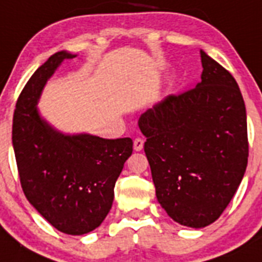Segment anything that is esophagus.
<instances>
[{"instance_id":"esophagus-1","label":"esophagus","mask_w":262,"mask_h":262,"mask_svg":"<svg viewBox=\"0 0 262 262\" xmlns=\"http://www.w3.org/2000/svg\"><path fill=\"white\" fill-rule=\"evenodd\" d=\"M143 147H144V139L136 138L135 140H134V149H135V151H142Z\"/></svg>"}]
</instances>
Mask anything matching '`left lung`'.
I'll return each mask as SVG.
<instances>
[{
  "label": "left lung",
  "instance_id": "1",
  "mask_svg": "<svg viewBox=\"0 0 262 262\" xmlns=\"http://www.w3.org/2000/svg\"><path fill=\"white\" fill-rule=\"evenodd\" d=\"M202 81L139 118L157 201L173 221L202 228L235 195L248 164L244 99L230 72L201 51Z\"/></svg>",
  "mask_w": 262,
  "mask_h": 262
}]
</instances>
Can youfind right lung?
Masks as SVG:
<instances>
[{
  "label": "right lung",
  "mask_w": 262,
  "mask_h": 262,
  "mask_svg": "<svg viewBox=\"0 0 262 262\" xmlns=\"http://www.w3.org/2000/svg\"><path fill=\"white\" fill-rule=\"evenodd\" d=\"M75 56L56 52L27 81L14 110L13 147L29 202L60 232L84 235L110 211L133 140L64 135L41 119L36 108L41 90L62 60Z\"/></svg>",
  "instance_id": "obj_1"
}]
</instances>
